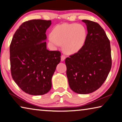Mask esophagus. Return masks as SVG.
Instances as JSON below:
<instances>
[{
  "mask_svg": "<svg viewBox=\"0 0 122 122\" xmlns=\"http://www.w3.org/2000/svg\"><path fill=\"white\" fill-rule=\"evenodd\" d=\"M65 59H66V56L65 55H61V61H64L65 60Z\"/></svg>",
  "mask_w": 122,
  "mask_h": 122,
  "instance_id": "34e87169",
  "label": "esophagus"
}]
</instances>
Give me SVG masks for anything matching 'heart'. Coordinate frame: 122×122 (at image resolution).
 <instances>
[{"label":"heart","instance_id":"obj_1","mask_svg":"<svg viewBox=\"0 0 122 122\" xmlns=\"http://www.w3.org/2000/svg\"><path fill=\"white\" fill-rule=\"evenodd\" d=\"M87 31L83 25L77 23H63L54 27L49 41L59 47L63 44L67 54H72L80 51L85 43Z\"/></svg>","mask_w":122,"mask_h":122}]
</instances>
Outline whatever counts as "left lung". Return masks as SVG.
Here are the masks:
<instances>
[{
	"instance_id": "obj_1",
	"label": "left lung",
	"mask_w": 122,
	"mask_h": 122,
	"mask_svg": "<svg viewBox=\"0 0 122 122\" xmlns=\"http://www.w3.org/2000/svg\"><path fill=\"white\" fill-rule=\"evenodd\" d=\"M87 34L84 47L65 60L66 74L71 90L88 94L100 88L111 68V47L109 38L101 26L95 22L82 20Z\"/></svg>"
}]
</instances>
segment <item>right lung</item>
<instances>
[{"instance_id": "right-lung-1", "label": "right lung", "mask_w": 122, "mask_h": 122, "mask_svg": "<svg viewBox=\"0 0 122 122\" xmlns=\"http://www.w3.org/2000/svg\"><path fill=\"white\" fill-rule=\"evenodd\" d=\"M51 20L32 19L22 24L10 46L12 79L23 91L43 95L51 87V78L61 61L59 51L47 49L46 32Z\"/></svg>"}]
</instances>
